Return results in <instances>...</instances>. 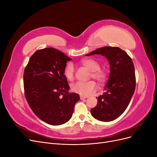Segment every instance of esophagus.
<instances>
[{
    "label": "esophagus",
    "mask_w": 157,
    "mask_h": 157,
    "mask_svg": "<svg viewBox=\"0 0 157 157\" xmlns=\"http://www.w3.org/2000/svg\"><path fill=\"white\" fill-rule=\"evenodd\" d=\"M86 98H87V97H86V96H80V99H81V100H82V99H86Z\"/></svg>",
    "instance_id": "34e87169"
}]
</instances>
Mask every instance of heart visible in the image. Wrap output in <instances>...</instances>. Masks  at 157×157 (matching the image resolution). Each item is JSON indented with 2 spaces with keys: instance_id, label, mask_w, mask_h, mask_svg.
<instances>
[{
  "instance_id": "1",
  "label": "heart",
  "mask_w": 157,
  "mask_h": 157,
  "mask_svg": "<svg viewBox=\"0 0 157 157\" xmlns=\"http://www.w3.org/2000/svg\"><path fill=\"white\" fill-rule=\"evenodd\" d=\"M81 64L91 71L90 74V78H93L96 81L102 84L106 81L108 77V72L105 69L100 68V63L98 61L94 59H84L81 61ZM63 75L65 77L69 80H73L75 78V69L72 63H67L63 69ZM96 84L94 80L88 82H77L71 86L72 91L82 96H88L96 91Z\"/></svg>"
}]
</instances>
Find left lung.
I'll return each mask as SVG.
<instances>
[{
  "label": "left lung",
  "mask_w": 157,
  "mask_h": 157,
  "mask_svg": "<svg viewBox=\"0 0 157 157\" xmlns=\"http://www.w3.org/2000/svg\"><path fill=\"white\" fill-rule=\"evenodd\" d=\"M100 54L109 60L110 75L98 104L91 109L96 119L109 122L115 120L129 105L136 88V75L133 61L126 52L118 47L105 46L86 54Z\"/></svg>",
  "instance_id": "8db88e82"
}]
</instances>
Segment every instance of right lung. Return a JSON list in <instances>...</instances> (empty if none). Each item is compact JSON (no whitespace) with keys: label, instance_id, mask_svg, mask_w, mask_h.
Returning a JSON list of instances; mask_svg holds the SVG:
<instances>
[{"label":"right lung","instance_id":"1","mask_svg":"<svg viewBox=\"0 0 157 157\" xmlns=\"http://www.w3.org/2000/svg\"><path fill=\"white\" fill-rule=\"evenodd\" d=\"M71 60L53 48L36 50L30 58L23 73L25 96L31 110L50 125H61L72 117L78 94L69 92L63 75L66 63Z\"/></svg>","mask_w":157,"mask_h":157}]
</instances>
